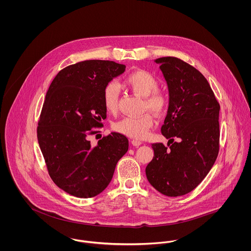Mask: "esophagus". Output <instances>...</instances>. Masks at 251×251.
<instances>
[{"instance_id": "obj_1", "label": "esophagus", "mask_w": 251, "mask_h": 251, "mask_svg": "<svg viewBox=\"0 0 251 251\" xmlns=\"http://www.w3.org/2000/svg\"><path fill=\"white\" fill-rule=\"evenodd\" d=\"M131 143H132V145H133V146H135V147H138L139 145H141V144H142V142H141V141L136 140V139H133V140L131 141Z\"/></svg>"}]
</instances>
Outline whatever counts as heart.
I'll return each instance as SVG.
<instances>
[{"instance_id": "obj_1", "label": "heart", "mask_w": 251, "mask_h": 251, "mask_svg": "<svg viewBox=\"0 0 251 251\" xmlns=\"http://www.w3.org/2000/svg\"><path fill=\"white\" fill-rule=\"evenodd\" d=\"M124 85L134 94L144 98V107L154 113L162 115L169 106V97L158 89V79L153 74L137 70L124 79ZM119 87L116 82H109L103 89V103L105 108L116 113L118 109ZM154 125V118L150 114L140 116H127L117 121L115 130L122 135L135 139H143L149 135L150 129Z\"/></svg>"}]
</instances>
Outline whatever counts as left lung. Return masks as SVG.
Segmentation results:
<instances>
[{"instance_id": "left-lung-1", "label": "left lung", "mask_w": 251, "mask_h": 251, "mask_svg": "<svg viewBox=\"0 0 251 251\" xmlns=\"http://www.w3.org/2000/svg\"><path fill=\"white\" fill-rule=\"evenodd\" d=\"M154 62L160 64L169 90V107L161 127V134L169 141L168 147L152 144L154 157L145 172L154 189L177 197L194 190L216 161L220 104L206 78L188 63L176 57Z\"/></svg>"}]
</instances>
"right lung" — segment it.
Masks as SVG:
<instances>
[{
	"instance_id": "right-lung-1",
	"label": "right lung",
	"mask_w": 251,
	"mask_h": 251,
	"mask_svg": "<svg viewBox=\"0 0 251 251\" xmlns=\"http://www.w3.org/2000/svg\"><path fill=\"white\" fill-rule=\"evenodd\" d=\"M114 61L87 60L66 67L51 82L37 127L39 146L51 179L72 196L87 199L111 182L129 140L113 132L92 147L89 135L103 126V89L125 72Z\"/></svg>"
}]
</instances>
